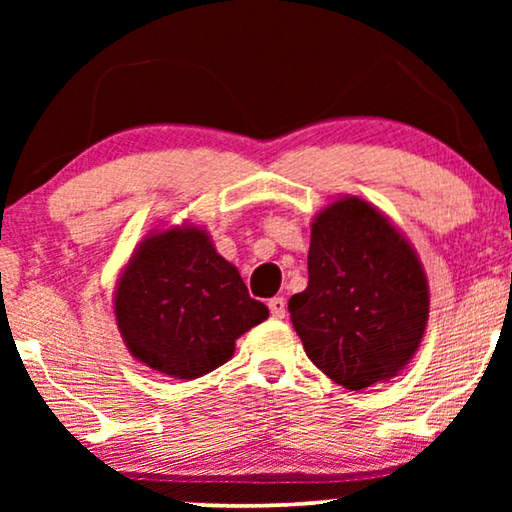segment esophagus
Instances as JSON below:
<instances>
[{"instance_id":"obj_1","label":"esophagus","mask_w":512,"mask_h":512,"mask_svg":"<svg viewBox=\"0 0 512 512\" xmlns=\"http://www.w3.org/2000/svg\"><path fill=\"white\" fill-rule=\"evenodd\" d=\"M268 307H270V314H272V319H284L286 317V300L284 298H272L270 303H268Z\"/></svg>"}]
</instances>
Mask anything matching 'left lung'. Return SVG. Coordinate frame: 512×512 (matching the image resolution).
Instances as JSON below:
<instances>
[{
    "mask_svg": "<svg viewBox=\"0 0 512 512\" xmlns=\"http://www.w3.org/2000/svg\"><path fill=\"white\" fill-rule=\"evenodd\" d=\"M310 282L289 300L305 354L340 387L361 391L408 366L429 321V282L389 216L342 195L312 221Z\"/></svg>",
    "mask_w": 512,
    "mask_h": 512,
    "instance_id": "1",
    "label": "left lung"
}]
</instances>
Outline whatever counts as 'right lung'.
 Wrapping results in <instances>:
<instances>
[{
  "label": "right lung",
  "mask_w": 512,
  "mask_h": 512,
  "mask_svg": "<svg viewBox=\"0 0 512 512\" xmlns=\"http://www.w3.org/2000/svg\"><path fill=\"white\" fill-rule=\"evenodd\" d=\"M128 352L156 373L195 380L235 352V340L268 319L240 272L214 249L205 228L151 230L132 251L114 291Z\"/></svg>",
  "instance_id": "add662e5"
}]
</instances>
